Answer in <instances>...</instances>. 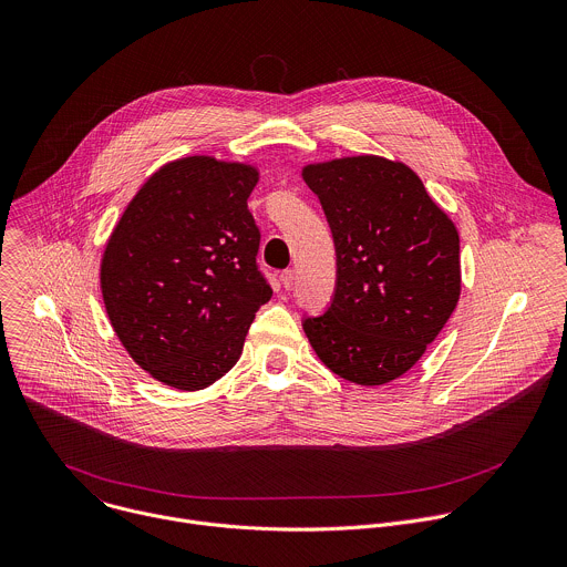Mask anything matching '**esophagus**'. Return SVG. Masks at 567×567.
Returning a JSON list of instances; mask_svg holds the SVG:
<instances>
[{
	"label": "esophagus",
	"instance_id": "esophagus-1",
	"mask_svg": "<svg viewBox=\"0 0 567 567\" xmlns=\"http://www.w3.org/2000/svg\"><path fill=\"white\" fill-rule=\"evenodd\" d=\"M280 280H282L285 289H287V291H291V289L296 287V271H293V269H287V271H282Z\"/></svg>",
	"mask_w": 567,
	"mask_h": 567
}]
</instances>
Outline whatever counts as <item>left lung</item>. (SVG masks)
<instances>
[{"instance_id":"left-lung-1","label":"left lung","mask_w":567,"mask_h":567,"mask_svg":"<svg viewBox=\"0 0 567 567\" xmlns=\"http://www.w3.org/2000/svg\"><path fill=\"white\" fill-rule=\"evenodd\" d=\"M333 234L331 307L305 333L340 379L375 388L410 371L461 298L452 218L401 159L347 155L302 166Z\"/></svg>"}]
</instances>
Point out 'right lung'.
I'll use <instances>...</instances> for the list:
<instances>
[{
	"mask_svg": "<svg viewBox=\"0 0 567 567\" xmlns=\"http://www.w3.org/2000/svg\"><path fill=\"white\" fill-rule=\"evenodd\" d=\"M260 168L214 155L159 166L113 227L100 287L128 355L155 381L198 392L238 362L271 287L247 207Z\"/></svg>",
	"mask_w": 567,
	"mask_h": 567,
	"instance_id": "1",
	"label": "right lung"
}]
</instances>
